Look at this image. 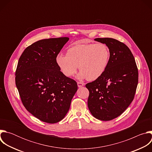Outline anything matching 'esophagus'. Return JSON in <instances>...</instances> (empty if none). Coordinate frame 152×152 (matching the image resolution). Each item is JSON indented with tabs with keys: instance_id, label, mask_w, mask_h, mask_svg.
<instances>
[{
	"instance_id": "1",
	"label": "esophagus",
	"mask_w": 152,
	"mask_h": 152,
	"mask_svg": "<svg viewBox=\"0 0 152 152\" xmlns=\"http://www.w3.org/2000/svg\"><path fill=\"white\" fill-rule=\"evenodd\" d=\"M84 85V83L83 82H77V86L78 87L80 88L82 87V86Z\"/></svg>"
}]
</instances>
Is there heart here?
<instances>
[{
    "label": "heart",
    "instance_id": "b5f03b06",
    "mask_svg": "<svg viewBox=\"0 0 152 152\" xmlns=\"http://www.w3.org/2000/svg\"><path fill=\"white\" fill-rule=\"evenodd\" d=\"M110 58V49L104 43H90L72 46L68 49L67 54L58 53L56 62L67 77L74 76L79 66V79L95 80L105 72Z\"/></svg>",
    "mask_w": 152,
    "mask_h": 152
}]
</instances>
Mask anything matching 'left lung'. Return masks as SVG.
<instances>
[{"mask_svg": "<svg viewBox=\"0 0 152 152\" xmlns=\"http://www.w3.org/2000/svg\"><path fill=\"white\" fill-rule=\"evenodd\" d=\"M110 51L104 73L86 84L90 92L88 109L96 118L110 121L120 115L133 101L138 82L135 58L124 43L111 38H98Z\"/></svg>", "mask_w": 152, "mask_h": 152, "instance_id": "8db88e82", "label": "left lung"}]
</instances>
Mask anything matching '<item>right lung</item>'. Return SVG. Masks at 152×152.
I'll list each match as a JSON object with an SVG mask.
<instances>
[{
    "instance_id": "obj_1",
    "label": "right lung",
    "mask_w": 152,
    "mask_h": 152,
    "mask_svg": "<svg viewBox=\"0 0 152 152\" xmlns=\"http://www.w3.org/2000/svg\"><path fill=\"white\" fill-rule=\"evenodd\" d=\"M68 37L44 39L25 49L19 58L15 85L28 112L42 121L56 123L68 113L77 90L75 80L62 74L56 57Z\"/></svg>"
}]
</instances>
